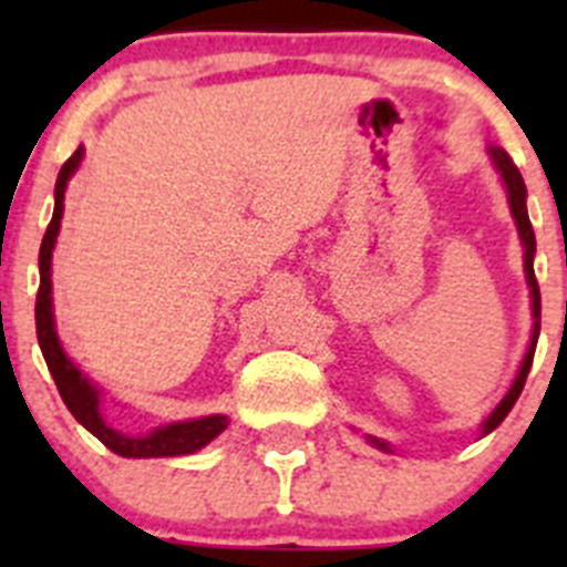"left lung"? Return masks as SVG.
I'll use <instances>...</instances> for the list:
<instances>
[{
    "label": "left lung",
    "mask_w": 567,
    "mask_h": 567,
    "mask_svg": "<svg viewBox=\"0 0 567 567\" xmlns=\"http://www.w3.org/2000/svg\"><path fill=\"white\" fill-rule=\"evenodd\" d=\"M488 158L491 164H494V169L499 173V182H503L505 195H508L511 218H514V224H517L519 240H523V249H525L523 267H525V280H528V289H530V318H534V327H530V343L528 349H525V358L517 369V378H514V383L508 385L505 398L494 405V412L483 420V425H480V437L494 432V429L508 417L511 409H514L519 392H523L525 378H528L530 372V363H534V349H537V338H539V287H537V278H534V252H537V238H534V229H530V221H528V207H525L528 189H525V182H523V175H519L517 164L511 162V155L505 153L503 147H488ZM365 440H369L374 449H380V452L392 454V445L385 443V440L372 437V434H365Z\"/></svg>",
    "instance_id": "left-lung-1"
}]
</instances>
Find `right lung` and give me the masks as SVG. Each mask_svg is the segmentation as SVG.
I'll list each match as a JSON object with an SVG mask.
<instances>
[{
	"label": "right lung",
	"mask_w": 567,
	"mask_h": 567,
	"mask_svg": "<svg viewBox=\"0 0 567 567\" xmlns=\"http://www.w3.org/2000/svg\"><path fill=\"white\" fill-rule=\"evenodd\" d=\"M84 158V147L70 155L64 167L59 169L56 189H53V218L48 224V233L42 238V249H39V295H37V338L39 349L44 354L50 374L56 380V389L62 394L64 405L70 414L87 429L93 437L102 440L110 452L118 457L147 460V457H182V454L202 452L204 445L213 443L218 434L229 425L227 414H207V417L195 420H178V423L158 425L147 434H124L104 420L102 414V389H99L87 374L79 369V363L70 360L64 352L62 340L56 332V315H53V249H56L59 229H62V213H64V193H68L70 178L76 175L79 164Z\"/></svg>",
	"instance_id": "right-lung-1"
}]
</instances>
